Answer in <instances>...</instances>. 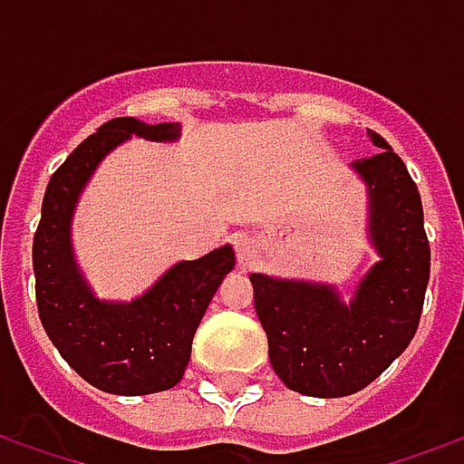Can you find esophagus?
I'll use <instances>...</instances> for the list:
<instances>
[{
    "instance_id": "obj_1",
    "label": "esophagus",
    "mask_w": 464,
    "mask_h": 464,
    "mask_svg": "<svg viewBox=\"0 0 464 464\" xmlns=\"http://www.w3.org/2000/svg\"><path fill=\"white\" fill-rule=\"evenodd\" d=\"M256 253H258V243H256V238H253V236L243 233V236H238V238H236V256H238V263H241V266H248V263H253Z\"/></svg>"
}]
</instances>
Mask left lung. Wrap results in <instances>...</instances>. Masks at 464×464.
Listing matches in <instances>:
<instances>
[{
  "mask_svg": "<svg viewBox=\"0 0 464 464\" xmlns=\"http://www.w3.org/2000/svg\"><path fill=\"white\" fill-rule=\"evenodd\" d=\"M368 136L382 151L353 161V169L368 186V233L380 261L362 276L353 301L343 303L325 283L251 273L273 370L311 398L353 395L378 378L418 331L430 281L418 186L390 143L375 131Z\"/></svg>",
  "mask_w": 464,
  "mask_h": 464,
  "instance_id": "left-lung-1",
  "label": "left lung"
}]
</instances>
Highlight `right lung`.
I'll list each match as a JSON object with an SVG mask.
<instances>
[{"label": "right lung", "instance_id": "right-lung-1", "mask_svg": "<svg viewBox=\"0 0 464 464\" xmlns=\"http://www.w3.org/2000/svg\"><path fill=\"white\" fill-rule=\"evenodd\" d=\"M179 133V123L151 126L133 116L106 121L56 169L42 203L32 248L42 325L86 382L114 395L161 392L183 378L196 328L236 263L231 246L176 263L131 303L99 301L76 266L72 216L102 159L131 136L176 141Z\"/></svg>", "mask_w": 464, "mask_h": 464}]
</instances>
